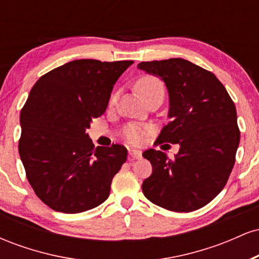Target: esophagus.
<instances>
[{
  "mask_svg": "<svg viewBox=\"0 0 259 259\" xmlns=\"http://www.w3.org/2000/svg\"><path fill=\"white\" fill-rule=\"evenodd\" d=\"M129 154H130V157H132V158H134V159H139V158H141V156H142V152L140 150H129Z\"/></svg>",
  "mask_w": 259,
  "mask_h": 259,
  "instance_id": "obj_1",
  "label": "esophagus"
}]
</instances>
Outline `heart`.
Masks as SVG:
<instances>
[{
	"instance_id": "heart-1",
	"label": "heart",
	"mask_w": 259,
	"mask_h": 259,
	"mask_svg": "<svg viewBox=\"0 0 259 259\" xmlns=\"http://www.w3.org/2000/svg\"><path fill=\"white\" fill-rule=\"evenodd\" d=\"M136 90L142 99H146L151 94L156 91H163L164 92V88H163L162 81L158 78L152 75H145L141 76L136 82ZM117 100V95H112L111 97V105L115 102ZM152 133V127L150 125H145V124H129L123 129L121 132V136L125 140L126 142L132 145H139L144 141L145 136L148 134Z\"/></svg>"
}]
</instances>
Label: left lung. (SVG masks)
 <instances>
[{"mask_svg": "<svg viewBox=\"0 0 259 259\" xmlns=\"http://www.w3.org/2000/svg\"><path fill=\"white\" fill-rule=\"evenodd\" d=\"M138 68L168 89L171 120L154 144L180 146L174 159L154 148L142 153L152 164L142 192L165 209L192 212L209 203L230 177L240 142L236 108L214 74L186 59L141 62Z\"/></svg>", "mask_w": 259, "mask_h": 259, "instance_id": "8db88e82", "label": "left lung"}]
</instances>
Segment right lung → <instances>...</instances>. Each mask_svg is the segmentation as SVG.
<instances>
[{
  "instance_id": "right-lung-1",
  "label": "right lung",
  "mask_w": 259,
  "mask_h": 259,
  "mask_svg": "<svg viewBox=\"0 0 259 259\" xmlns=\"http://www.w3.org/2000/svg\"><path fill=\"white\" fill-rule=\"evenodd\" d=\"M133 63L76 59L32 86L20 112L18 147L35 194L53 210L81 213L108 198L127 150L95 148L86 129L106 112L113 85Z\"/></svg>"
}]
</instances>
